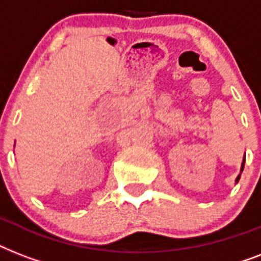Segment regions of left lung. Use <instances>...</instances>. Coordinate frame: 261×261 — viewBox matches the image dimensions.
I'll list each match as a JSON object with an SVG mask.
<instances>
[{
    "mask_svg": "<svg viewBox=\"0 0 261 261\" xmlns=\"http://www.w3.org/2000/svg\"><path fill=\"white\" fill-rule=\"evenodd\" d=\"M244 165H245V155H244V160H243V164H241V169H240V174L236 177V182H239L240 177H241V173H243L244 171Z\"/></svg>",
    "mask_w": 261,
    "mask_h": 261,
    "instance_id": "left-lung-1",
    "label": "left lung"
}]
</instances>
